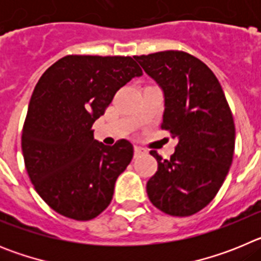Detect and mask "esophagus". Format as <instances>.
I'll list each match as a JSON object with an SVG mask.
<instances>
[{
  "mask_svg": "<svg viewBox=\"0 0 261 261\" xmlns=\"http://www.w3.org/2000/svg\"><path fill=\"white\" fill-rule=\"evenodd\" d=\"M146 153V150L145 149H142V147L140 146H135V155L138 156V155H141V154H145Z\"/></svg>",
  "mask_w": 261,
  "mask_h": 261,
  "instance_id": "obj_1",
  "label": "esophagus"
}]
</instances>
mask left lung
Wrapping results in <instances>:
<instances>
[{"mask_svg":"<svg viewBox=\"0 0 261 261\" xmlns=\"http://www.w3.org/2000/svg\"><path fill=\"white\" fill-rule=\"evenodd\" d=\"M135 59L162 89V129L177 140L170 159L150 151L158 170L147 181V196L163 213L192 216L214 199L231 166V111L213 71L190 53L165 50Z\"/></svg>","mask_w":261,"mask_h":261,"instance_id":"1","label":"left lung"}]
</instances>
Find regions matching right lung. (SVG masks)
<instances>
[{
	"mask_svg": "<svg viewBox=\"0 0 261 261\" xmlns=\"http://www.w3.org/2000/svg\"><path fill=\"white\" fill-rule=\"evenodd\" d=\"M140 75L132 57L69 55L36 84L23 125V158L36 192L61 216L89 221L110 205L133 146L126 140L106 146L91 126L117 90Z\"/></svg>",
	"mask_w": 261,
	"mask_h": 261,
	"instance_id": "1",
	"label": "right lung"
}]
</instances>
